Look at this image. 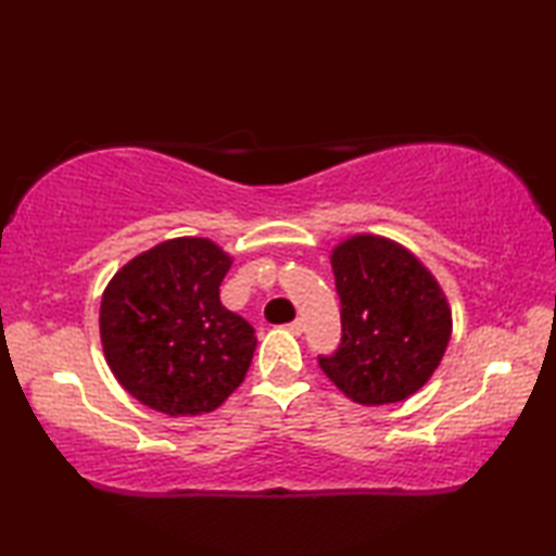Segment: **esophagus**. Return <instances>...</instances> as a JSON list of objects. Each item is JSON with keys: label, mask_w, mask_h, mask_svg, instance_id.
Wrapping results in <instances>:
<instances>
[{"label": "esophagus", "mask_w": 556, "mask_h": 556, "mask_svg": "<svg viewBox=\"0 0 556 556\" xmlns=\"http://www.w3.org/2000/svg\"><path fill=\"white\" fill-rule=\"evenodd\" d=\"M287 331H289V333H294V336H299L301 331H304V326H301V321H299V318H296V321L287 324Z\"/></svg>", "instance_id": "34e87169"}]
</instances>
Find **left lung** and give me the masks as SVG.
<instances>
[{
	"label": "left lung",
	"mask_w": 556,
	"mask_h": 556,
	"mask_svg": "<svg viewBox=\"0 0 556 556\" xmlns=\"http://www.w3.org/2000/svg\"><path fill=\"white\" fill-rule=\"evenodd\" d=\"M343 341L318 365L348 400L380 407L412 397L439 368L451 306L437 277L404 244L357 232L331 250Z\"/></svg>",
	"instance_id": "1"
}]
</instances>
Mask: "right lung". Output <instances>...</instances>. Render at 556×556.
I'll return each mask as SVG.
<instances>
[{
  "instance_id": "right-lung-1",
  "label": "right lung",
  "mask_w": 556,
  "mask_h": 556,
  "mask_svg": "<svg viewBox=\"0 0 556 556\" xmlns=\"http://www.w3.org/2000/svg\"><path fill=\"white\" fill-rule=\"evenodd\" d=\"M230 265L208 238H174L139 252L108 281L102 353L131 397L168 417H195L240 388L257 336L220 304Z\"/></svg>"
}]
</instances>
